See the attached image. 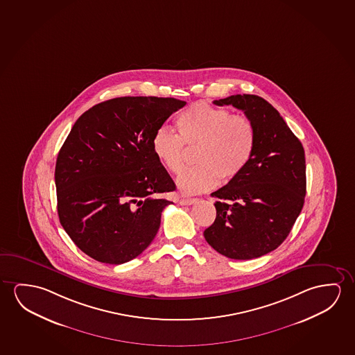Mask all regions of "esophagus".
Here are the masks:
<instances>
[{
    "label": "esophagus",
    "mask_w": 355,
    "mask_h": 355,
    "mask_svg": "<svg viewBox=\"0 0 355 355\" xmlns=\"http://www.w3.org/2000/svg\"><path fill=\"white\" fill-rule=\"evenodd\" d=\"M197 200V198H182L180 202L182 205H191V204H194Z\"/></svg>",
    "instance_id": "1"
}]
</instances>
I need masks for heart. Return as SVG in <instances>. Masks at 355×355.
<instances>
[{
    "mask_svg": "<svg viewBox=\"0 0 355 355\" xmlns=\"http://www.w3.org/2000/svg\"><path fill=\"white\" fill-rule=\"evenodd\" d=\"M178 135L167 128L158 129L153 151L169 172L180 175L186 167L187 148H196L198 166L180 175L182 193L196 194L235 180L250 164L256 148V128L247 115L231 114L225 108L196 103L175 119Z\"/></svg>",
    "mask_w": 355,
    "mask_h": 355,
    "instance_id": "obj_1",
    "label": "heart"
}]
</instances>
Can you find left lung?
I'll return each instance as SVG.
<instances>
[{"label":"left lung","instance_id":"left-lung-1","mask_svg":"<svg viewBox=\"0 0 355 355\" xmlns=\"http://www.w3.org/2000/svg\"><path fill=\"white\" fill-rule=\"evenodd\" d=\"M234 105L253 121L256 148L245 171L211 193L216 218L207 243L231 259H253L283 243L300 215L306 194L305 151L273 105L254 94L214 101Z\"/></svg>","mask_w":355,"mask_h":355}]
</instances>
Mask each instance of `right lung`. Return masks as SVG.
Listing matches in <instances>:
<instances>
[{
  "instance_id": "1",
  "label": "right lung",
  "mask_w": 355,
  "mask_h": 355,
  "mask_svg": "<svg viewBox=\"0 0 355 355\" xmlns=\"http://www.w3.org/2000/svg\"><path fill=\"white\" fill-rule=\"evenodd\" d=\"M184 101L119 97L93 105L72 126L59 151L55 186L60 224L83 253L123 264L148 248L161 198L175 182L153 151L155 132Z\"/></svg>"
}]
</instances>
